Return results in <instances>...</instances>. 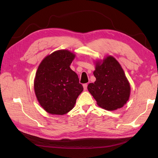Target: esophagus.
I'll return each mask as SVG.
<instances>
[{"label":"esophagus","mask_w":158,"mask_h":158,"mask_svg":"<svg viewBox=\"0 0 158 158\" xmlns=\"http://www.w3.org/2000/svg\"><path fill=\"white\" fill-rule=\"evenodd\" d=\"M87 87H88V84H83L84 90H86V89H87Z\"/></svg>","instance_id":"1"}]
</instances>
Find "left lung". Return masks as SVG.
<instances>
[{
  "label": "left lung",
  "instance_id": "left-lung-1",
  "mask_svg": "<svg viewBox=\"0 0 158 158\" xmlns=\"http://www.w3.org/2000/svg\"><path fill=\"white\" fill-rule=\"evenodd\" d=\"M94 83L88 85L98 106L107 111L123 107L131 95V85L118 62L111 55L95 62Z\"/></svg>",
  "mask_w": 158,
  "mask_h": 158
}]
</instances>
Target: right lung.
Listing matches in <instances>:
<instances>
[{"instance_id": "obj_1", "label": "right lung", "mask_w": 158, "mask_h": 158, "mask_svg": "<svg viewBox=\"0 0 158 158\" xmlns=\"http://www.w3.org/2000/svg\"><path fill=\"white\" fill-rule=\"evenodd\" d=\"M75 54L61 49L46 56L41 62L34 79L38 102L46 112L63 115L73 109L84 88L70 65Z\"/></svg>"}]
</instances>
